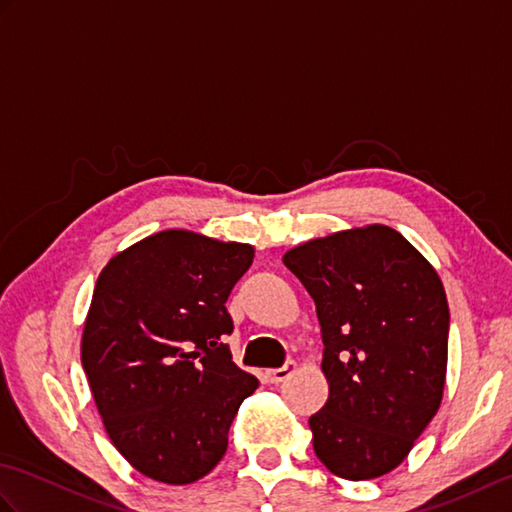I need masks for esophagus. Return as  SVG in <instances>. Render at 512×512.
Wrapping results in <instances>:
<instances>
[{
	"mask_svg": "<svg viewBox=\"0 0 512 512\" xmlns=\"http://www.w3.org/2000/svg\"><path fill=\"white\" fill-rule=\"evenodd\" d=\"M295 372H297V363L295 361H288L284 367L266 369V380H268V383H273V385H279V383H284V380L290 378Z\"/></svg>",
	"mask_w": 512,
	"mask_h": 512,
	"instance_id": "34e87169",
	"label": "esophagus"
}]
</instances>
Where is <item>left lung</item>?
Listing matches in <instances>:
<instances>
[{"instance_id": "obj_1", "label": "left lung", "mask_w": 512, "mask_h": 512, "mask_svg": "<svg viewBox=\"0 0 512 512\" xmlns=\"http://www.w3.org/2000/svg\"><path fill=\"white\" fill-rule=\"evenodd\" d=\"M317 303L328 402L310 416L317 458L374 480L407 458L440 407L449 303L436 270L398 231L372 224L288 250Z\"/></svg>"}]
</instances>
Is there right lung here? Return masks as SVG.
Here are the masks:
<instances>
[{"label":"right lung","instance_id":"1","mask_svg":"<svg viewBox=\"0 0 512 512\" xmlns=\"http://www.w3.org/2000/svg\"><path fill=\"white\" fill-rule=\"evenodd\" d=\"M253 257L248 244L162 231L110 259L96 281L81 363L107 436L151 480L211 473L259 385L224 343L226 299Z\"/></svg>","mask_w":512,"mask_h":512}]
</instances>
